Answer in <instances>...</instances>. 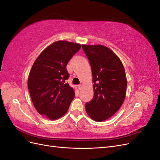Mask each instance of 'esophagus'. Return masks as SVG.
Wrapping results in <instances>:
<instances>
[{"mask_svg": "<svg viewBox=\"0 0 160 160\" xmlns=\"http://www.w3.org/2000/svg\"><path fill=\"white\" fill-rule=\"evenodd\" d=\"M81 88H82V85H78V89L80 90V89H81Z\"/></svg>", "mask_w": 160, "mask_h": 160, "instance_id": "esophagus-1", "label": "esophagus"}]
</instances>
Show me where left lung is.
<instances>
[{
  "mask_svg": "<svg viewBox=\"0 0 160 160\" xmlns=\"http://www.w3.org/2000/svg\"><path fill=\"white\" fill-rule=\"evenodd\" d=\"M90 62L94 96L86 103L89 117L101 122L113 115L123 104L127 79L122 61L109 48L103 45H82Z\"/></svg>",
  "mask_w": 160,
  "mask_h": 160,
  "instance_id": "left-lung-1",
  "label": "left lung"
}]
</instances>
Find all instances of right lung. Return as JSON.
<instances>
[{"label":"right lung","instance_id":"obj_1","mask_svg":"<svg viewBox=\"0 0 160 160\" xmlns=\"http://www.w3.org/2000/svg\"><path fill=\"white\" fill-rule=\"evenodd\" d=\"M81 45L65 41L53 42L37 57L28 78V88L38 113L49 119L61 118L68 111L75 92L66 81L68 62Z\"/></svg>","mask_w":160,"mask_h":160}]
</instances>
